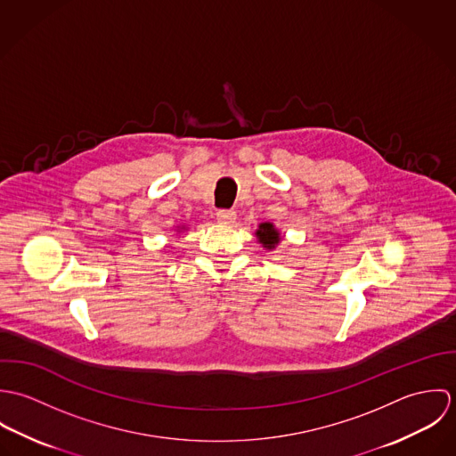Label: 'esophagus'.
I'll list each match as a JSON object with an SVG mask.
<instances>
[{
	"instance_id": "obj_1",
	"label": "esophagus",
	"mask_w": 456,
	"mask_h": 456,
	"mask_svg": "<svg viewBox=\"0 0 456 456\" xmlns=\"http://www.w3.org/2000/svg\"><path fill=\"white\" fill-rule=\"evenodd\" d=\"M216 217H217V221H219V223H223V224H232V223H235L237 214H235L233 210H226V208H223V210H217Z\"/></svg>"
}]
</instances>
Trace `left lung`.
I'll use <instances>...</instances> for the list:
<instances>
[{
	"instance_id": "obj_1",
	"label": "left lung",
	"mask_w": 456,
	"mask_h": 456,
	"mask_svg": "<svg viewBox=\"0 0 456 456\" xmlns=\"http://www.w3.org/2000/svg\"><path fill=\"white\" fill-rule=\"evenodd\" d=\"M256 237L261 246L266 249H275V246L281 242V235L272 223H261L256 230Z\"/></svg>"
}]
</instances>
